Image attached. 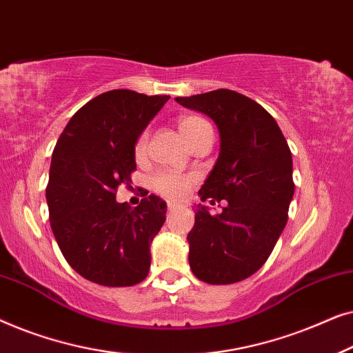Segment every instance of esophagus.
<instances>
[{
	"instance_id": "34e87169",
	"label": "esophagus",
	"mask_w": 353,
	"mask_h": 353,
	"mask_svg": "<svg viewBox=\"0 0 353 353\" xmlns=\"http://www.w3.org/2000/svg\"><path fill=\"white\" fill-rule=\"evenodd\" d=\"M175 207H178V202H172V201L167 202V209L168 210H173V209H175Z\"/></svg>"
}]
</instances>
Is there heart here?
<instances>
[{
	"label": "heart",
	"instance_id": "1",
	"mask_svg": "<svg viewBox=\"0 0 353 353\" xmlns=\"http://www.w3.org/2000/svg\"><path fill=\"white\" fill-rule=\"evenodd\" d=\"M178 132L183 137V139L192 146L196 141H199L201 138L212 134V127L205 119H202L201 115H181L178 119ZM148 138L149 133L143 132L139 134V138L134 143V157L138 161H141L146 154L148 148ZM196 181V176L191 173H180L173 170H163L156 173L151 178V188L152 191H156L157 194L168 199H180L185 197L190 192L192 183Z\"/></svg>",
	"mask_w": 353,
	"mask_h": 353
}]
</instances>
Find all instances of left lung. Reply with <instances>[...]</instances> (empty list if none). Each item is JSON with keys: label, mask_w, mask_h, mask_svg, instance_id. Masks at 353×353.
<instances>
[{"label": "left lung", "mask_w": 353, "mask_h": 353, "mask_svg": "<svg viewBox=\"0 0 353 353\" xmlns=\"http://www.w3.org/2000/svg\"><path fill=\"white\" fill-rule=\"evenodd\" d=\"M175 101L209 115L219 128L220 154L199 196L228 202L219 215L197 205L188 234L190 267L209 284L243 281L267 262L288 223L291 149L276 120L248 96L221 88Z\"/></svg>", "instance_id": "1"}]
</instances>
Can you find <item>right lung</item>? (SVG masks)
I'll return each mask as SVG.
<instances>
[{"label":"right lung","instance_id":"obj_1","mask_svg":"<svg viewBox=\"0 0 353 353\" xmlns=\"http://www.w3.org/2000/svg\"><path fill=\"white\" fill-rule=\"evenodd\" d=\"M170 96L112 90L74 114L52 151L46 201L67 263L101 286H134L148 276L154 236L167 204L148 196L132 209L115 201L137 170L134 143Z\"/></svg>","mask_w":353,"mask_h":353}]
</instances>
